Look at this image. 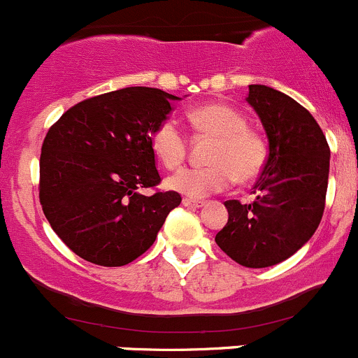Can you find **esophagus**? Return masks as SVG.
Returning a JSON list of instances; mask_svg holds the SVG:
<instances>
[{
	"instance_id": "1",
	"label": "esophagus",
	"mask_w": 358,
	"mask_h": 358,
	"mask_svg": "<svg viewBox=\"0 0 358 358\" xmlns=\"http://www.w3.org/2000/svg\"><path fill=\"white\" fill-rule=\"evenodd\" d=\"M182 205L189 206V208H200V206L205 205V201L193 200V198H182Z\"/></svg>"
}]
</instances>
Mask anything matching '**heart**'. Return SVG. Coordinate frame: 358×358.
<instances>
[{"label": "heart", "instance_id": "obj_1", "mask_svg": "<svg viewBox=\"0 0 358 358\" xmlns=\"http://www.w3.org/2000/svg\"><path fill=\"white\" fill-rule=\"evenodd\" d=\"M189 122L201 134L215 138L206 167H184L172 174L167 186L189 198L224 191L233 179L248 182L259 176L265 162V146L253 131L246 129V117L227 105H205L189 112ZM155 157L167 169L182 164L187 138L178 120L165 119L152 132Z\"/></svg>", "mask_w": 358, "mask_h": 358}]
</instances>
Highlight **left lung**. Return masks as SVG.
Returning a JSON list of instances; mask_svg holds the SVG:
<instances>
[{
    "label": "left lung",
    "mask_w": 358,
    "mask_h": 358,
    "mask_svg": "<svg viewBox=\"0 0 358 358\" xmlns=\"http://www.w3.org/2000/svg\"><path fill=\"white\" fill-rule=\"evenodd\" d=\"M246 101L260 117L268 155L253 187L255 200L224 203L229 219L215 243L239 265L262 268L289 259L319 227L331 152L310 112L288 94L250 84Z\"/></svg>",
    "instance_id": "8db88e82"
}]
</instances>
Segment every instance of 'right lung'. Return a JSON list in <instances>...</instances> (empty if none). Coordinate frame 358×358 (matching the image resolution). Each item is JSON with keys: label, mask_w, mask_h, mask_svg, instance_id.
I'll return each mask as SVG.
<instances>
[{"label": "right lung", "mask_w": 358, "mask_h": 358, "mask_svg": "<svg viewBox=\"0 0 358 358\" xmlns=\"http://www.w3.org/2000/svg\"><path fill=\"white\" fill-rule=\"evenodd\" d=\"M180 99L155 87H124L84 99L48 131L39 160V200L58 238L103 267L131 264L157 239L176 191L160 184L152 132Z\"/></svg>", "instance_id": "1"}]
</instances>
